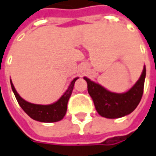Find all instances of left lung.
Listing matches in <instances>:
<instances>
[{
	"label": "left lung",
	"mask_w": 156,
	"mask_h": 156,
	"mask_svg": "<svg viewBox=\"0 0 156 156\" xmlns=\"http://www.w3.org/2000/svg\"><path fill=\"white\" fill-rule=\"evenodd\" d=\"M146 67L133 87L124 93H115L84 77L88 92L100 115L106 118H119L130 114L137 107L143 94Z\"/></svg>",
	"instance_id": "obj_1"
}]
</instances>
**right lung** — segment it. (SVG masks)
<instances>
[{
  "label": "right lung",
  "instance_id": "right-lung-1",
  "mask_svg": "<svg viewBox=\"0 0 156 156\" xmlns=\"http://www.w3.org/2000/svg\"><path fill=\"white\" fill-rule=\"evenodd\" d=\"M78 78H76L73 79L67 90H66V92L55 103L48 105H34V104H31L29 102H27L17 93L11 79H10V83L14 96L18 101L20 106L32 119L42 122H54L60 121L66 115L67 110L68 100L72 95L74 83Z\"/></svg>",
  "mask_w": 156,
  "mask_h": 156
}]
</instances>
